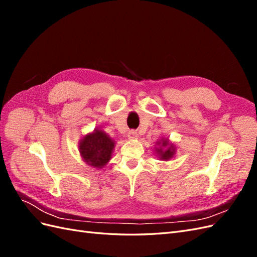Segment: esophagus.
<instances>
[{
    "label": "esophagus",
    "mask_w": 257,
    "mask_h": 257,
    "mask_svg": "<svg viewBox=\"0 0 257 257\" xmlns=\"http://www.w3.org/2000/svg\"><path fill=\"white\" fill-rule=\"evenodd\" d=\"M127 137H128L130 141H134V139H137V137H138L137 132L136 131H130L128 134H127Z\"/></svg>",
    "instance_id": "1"
}]
</instances>
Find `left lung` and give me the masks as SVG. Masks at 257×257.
Here are the masks:
<instances>
[{
	"mask_svg": "<svg viewBox=\"0 0 257 257\" xmlns=\"http://www.w3.org/2000/svg\"><path fill=\"white\" fill-rule=\"evenodd\" d=\"M176 151H177L176 145L170 142L168 138L162 137L160 141L155 143L154 152L161 161L172 160L175 157Z\"/></svg>",
	"mask_w": 257,
	"mask_h": 257,
	"instance_id": "left-lung-1",
	"label": "left lung"
}]
</instances>
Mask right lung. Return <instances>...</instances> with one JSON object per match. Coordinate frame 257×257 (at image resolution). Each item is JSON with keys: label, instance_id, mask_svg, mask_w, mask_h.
<instances>
[{"label": "right lung", "instance_id": "1", "mask_svg": "<svg viewBox=\"0 0 257 257\" xmlns=\"http://www.w3.org/2000/svg\"><path fill=\"white\" fill-rule=\"evenodd\" d=\"M114 147L115 142L113 139L97 127L80 139L78 150L85 164L93 168L102 169L110 161Z\"/></svg>", "mask_w": 257, "mask_h": 257}]
</instances>
